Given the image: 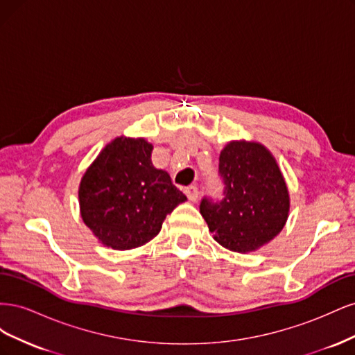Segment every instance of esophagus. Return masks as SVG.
Masks as SVG:
<instances>
[{
    "label": "esophagus",
    "mask_w": 355,
    "mask_h": 355,
    "mask_svg": "<svg viewBox=\"0 0 355 355\" xmlns=\"http://www.w3.org/2000/svg\"><path fill=\"white\" fill-rule=\"evenodd\" d=\"M185 194L191 201H196L198 198V189L194 185H189L185 188Z\"/></svg>",
    "instance_id": "34e87169"
}]
</instances>
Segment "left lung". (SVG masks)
Returning a JSON list of instances; mask_svg holds the SVG:
<instances>
[{"mask_svg":"<svg viewBox=\"0 0 355 355\" xmlns=\"http://www.w3.org/2000/svg\"><path fill=\"white\" fill-rule=\"evenodd\" d=\"M223 200L204 198L200 213L213 239L237 253H250L274 240L288 218V188L275 157L254 141H231L220 151Z\"/></svg>","mask_w":355,"mask_h":355,"instance_id":"obj_1","label":"left lung"}]
</instances>
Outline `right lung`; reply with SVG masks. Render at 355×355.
Segmentation results:
<instances>
[{
    "instance_id": "obj_1",
    "label": "right lung",
    "mask_w": 355,
    "mask_h": 355,
    "mask_svg": "<svg viewBox=\"0 0 355 355\" xmlns=\"http://www.w3.org/2000/svg\"><path fill=\"white\" fill-rule=\"evenodd\" d=\"M153 149L145 137L118 136L84 171L80 213L105 247L130 250L146 244L167 214L187 201L167 171L154 167Z\"/></svg>"
}]
</instances>
